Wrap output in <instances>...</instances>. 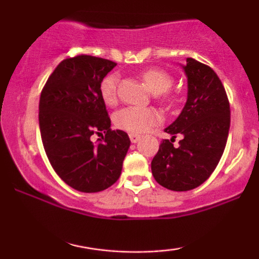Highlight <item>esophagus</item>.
I'll use <instances>...</instances> for the list:
<instances>
[{"instance_id":"34e87169","label":"esophagus","mask_w":259,"mask_h":259,"mask_svg":"<svg viewBox=\"0 0 259 259\" xmlns=\"http://www.w3.org/2000/svg\"><path fill=\"white\" fill-rule=\"evenodd\" d=\"M129 138H130V141L134 142V144H136V142L141 139V135H139V134H135V133H130Z\"/></svg>"}]
</instances>
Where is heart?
I'll return each instance as SVG.
<instances>
[{"instance_id": "1", "label": "heart", "mask_w": 259, "mask_h": 259, "mask_svg": "<svg viewBox=\"0 0 259 259\" xmlns=\"http://www.w3.org/2000/svg\"><path fill=\"white\" fill-rule=\"evenodd\" d=\"M142 80L154 95L168 91L173 85V76L158 68H151L142 73ZM118 74L111 73L102 79L100 84V94L107 105H114L117 101ZM160 121V114L153 108L125 107L115 113L114 124L119 129L129 133L141 134L150 130Z\"/></svg>"}]
</instances>
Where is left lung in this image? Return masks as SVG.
I'll return each instance as SVG.
<instances>
[{"label":"left lung","instance_id":"1","mask_svg":"<svg viewBox=\"0 0 259 259\" xmlns=\"http://www.w3.org/2000/svg\"><path fill=\"white\" fill-rule=\"evenodd\" d=\"M183 69L187 76V100L179 117L164 132L151 162L153 178L173 191H189L203 184L214 171L230 127V105L221 79L208 65L187 58ZM177 135H183L174 148Z\"/></svg>","mask_w":259,"mask_h":259}]
</instances>
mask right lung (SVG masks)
<instances>
[{
	"mask_svg": "<svg viewBox=\"0 0 259 259\" xmlns=\"http://www.w3.org/2000/svg\"><path fill=\"white\" fill-rule=\"evenodd\" d=\"M117 65L94 56L80 55L57 65L41 91L38 124L45 152L67 185L81 192H100L119 179L130 139L112 130L102 79ZM105 136L95 144L94 133Z\"/></svg>",
	"mask_w": 259,
	"mask_h": 259,
	"instance_id": "obj_1",
	"label": "right lung"
}]
</instances>
